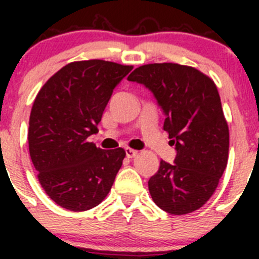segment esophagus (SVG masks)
<instances>
[{
	"mask_svg": "<svg viewBox=\"0 0 259 259\" xmlns=\"http://www.w3.org/2000/svg\"><path fill=\"white\" fill-rule=\"evenodd\" d=\"M125 153H126L127 158H134V156L138 155V150H134V149H132V148L125 149Z\"/></svg>",
	"mask_w": 259,
	"mask_h": 259,
	"instance_id": "34e87169",
	"label": "esophagus"
}]
</instances>
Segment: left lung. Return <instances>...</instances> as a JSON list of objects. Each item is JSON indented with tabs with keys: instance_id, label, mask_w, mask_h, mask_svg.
<instances>
[{
	"instance_id": "8db88e82",
	"label": "left lung",
	"mask_w": 259,
	"mask_h": 259,
	"mask_svg": "<svg viewBox=\"0 0 259 259\" xmlns=\"http://www.w3.org/2000/svg\"><path fill=\"white\" fill-rule=\"evenodd\" d=\"M127 80L153 91L165 114L169 144L177 149L176 164L160 160L149 179L154 203L174 215L199 209L228 163L229 129L215 83L195 67L173 62L143 65Z\"/></svg>"
}]
</instances>
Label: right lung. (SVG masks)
Here are the masks:
<instances>
[{"label":"right lung","mask_w":259,"mask_h":259,"mask_svg":"<svg viewBox=\"0 0 259 259\" xmlns=\"http://www.w3.org/2000/svg\"><path fill=\"white\" fill-rule=\"evenodd\" d=\"M133 70L105 60L65 65L36 95L28 121V149L37 179L60 207L83 211L100 204L121 168L122 148L89 142L99 132L113 90Z\"/></svg>","instance_id":"right-lung-1"}]
</instances>
